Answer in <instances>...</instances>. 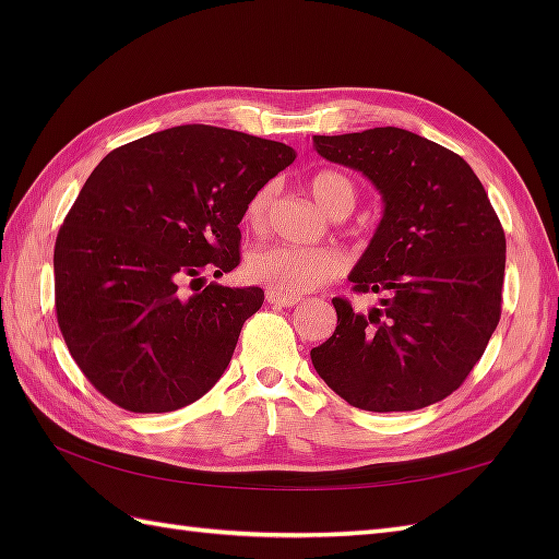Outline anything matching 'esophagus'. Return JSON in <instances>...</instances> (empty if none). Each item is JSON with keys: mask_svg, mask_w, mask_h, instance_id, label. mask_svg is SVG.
I'll return each mask as SVG.
<instances>
[{"mask_svg": "<svg viewBox=\"0 0 559 559\" xmlns=\"http://www.w3.org/2000/svg\"><path fill=\"white\" fill-rule=\"evenodd\" d=\"M266 302L269 305H273V307H295L298 305L300 300L298 298H288V295H278V293H273V290H266Z\"/></svg>", "mask_w": 559, "mask_h": 559, "instance_id": "obj_1", "label": "esophagus"}]
</instances>
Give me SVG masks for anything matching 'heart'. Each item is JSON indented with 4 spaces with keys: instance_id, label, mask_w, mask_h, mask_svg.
Here are the masks:
<instances>
[{
    "instance_id": "obj_1",
    "label": "heart",
    "mask_w": 559,
    "mask_h": 559,
    "mask_svg": "<svg viewBox=\"0 0 559 559\" xmlns=\"http://www.w3.org/2000/svg\"><path fill=\"white\" fill-rule=\"evenodd\" d=\"M310 192L317 204L334 218L348 216L358 189L350 177L336 170H322L310 180ZM273 204V187L264 185L249 197L245 206V223L252 230L266 228ZM348 266L346 254L336 247H298V245H261L245 259V271L259 286L278 295H305L324 283L338 278Z\"/></svg>"
}]
</instances>
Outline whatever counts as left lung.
<instances>
[{
  "instance_id": "obj_1",
  "label": "left lung",
  "mask_w": 559,
  "mask_h": 559,
  "mask_svg": "<svg viewBox=\"0 0 559 559\" xmlns=\"http://www.w3.org/2000/svg\"><path fill=\"white\" fill-rule=\"evenodd\" d=\"M319 156L370 177L384 216L350 271L379 293L367 314L334 298L338 326L312 348L317 374L350 406L418 411L456 391L502 314L507 240L471 165L399 127L314 136Z\"/></svg>"
}]
</instances>
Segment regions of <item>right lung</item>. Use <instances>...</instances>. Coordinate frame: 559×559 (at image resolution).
Listing matches in <instances>:
<instances>
[{
	"mask_svg": "<svg viewBox=\"0 0 559 559\" xmlns=\"http://www.w3.org/2000/svg\"><path fill=\"white\" fill-rule=\"evenodd\" d=\"M278 141L185 124L110 151L55 242V310L71 358L115 406L168 413L228 367L261 288L204 286L240 264L245 206L286 170Z\"/></svg>",
	"mask_w": 559,
	"mask_h": 559,
	"instance_id": "add662e5",
	"label": "right lung"
}]
</instances>
